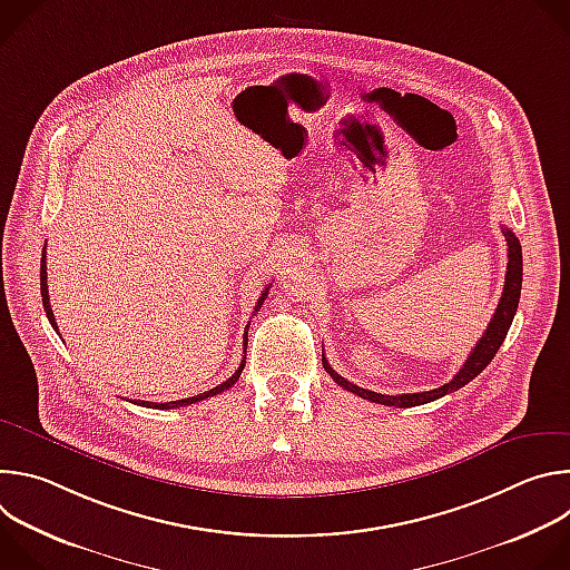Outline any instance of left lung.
<instances>
[{
	"instance_id": "obj_1",
	"label": "left lung",
	"mask_w": 570,
	"mask_h": 570,
	"mask_svg": "<svg viewBox=\"0 0 570 570\" xmlns=\"http://www.w3.org/2000/svg\"><path fill=\"white\" fill-rule=\"evenodd\" d=\"M505 240H508V273H505V286H503V295L501 302L497 306V313L492 317V322L487 324V332L482 334V338L475 343V347L471 350L469 358L464 361V365L460 367V372L444 385L429 390V392H413V394H381V392H372L365 387H358L354 383H350L347 379H343L332 365L330 361L324 358L322 354V367L330 372V376L345 387L347 392H354L367 401L381 403V405H394V409H413V405H422V403H431L449 392H455L458 387L466 385L469 381H473L487 365L492 363V358L497 356V352L501 350L510 324L514 320L517 306H519V297H521V282H523V255H521V243L517 238V234L512 229H503Z\"/></svg>"
}]
</instances>
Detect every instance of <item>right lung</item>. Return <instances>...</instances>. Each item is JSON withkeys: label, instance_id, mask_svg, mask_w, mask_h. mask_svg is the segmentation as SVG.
<instances>
[{"label": "right lung", "instance_id": "right-lung-1", "mask_svg": "<svg viewBox=\"0 0 570 570\" xmlns=\"http://www.w3.org/2000/svg\"><path fill=\"white\" fill-rule=\"evenodd\" d=\"M268 288H271V286H268ZM268 288H266V291L262 293V297L257 299L255 311H259V306L264 304V299H266V295H268ZM40 293H42V306H45V313H47V317H49V322H51V327L58 332V324H56V317H53V311H51V304H49V288H47V259H45V253H42V262H40ZM248 327H250V324H248ZM248 327H246V336H243V350L248 347ZM243 367H246V361H240V365L236 367V372H234L227 381L218 383L216 387H212V390H207V392H200V394H196V396H189V399H178V401H167V403H153V401H132V403H139V405H144V409H157V411L183 409V405L198 403V401H203V399L216 396V394L225 392L227 387H232V385L238 381V376H240Z\"/></svg>", "mask_w": 570, "mask_h": 570}]
</instances>
